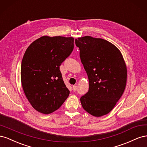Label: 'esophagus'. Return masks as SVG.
<instances>
[{"label": "esophagus", "instance_id": "obj_1", "mask_svg": "<svg viewBox=\"0 0 147 147\" xmlns=\"http://www.w3.org/2000/svg\"><path fill=\"white\" fill-rule=\"evenodd\" d=\"M72 88H73L74 91H76L77 90V86L76 85H74V86H72Z\"/></svg>", "mask_w": 147, "mask_h": 147}]
</instances>
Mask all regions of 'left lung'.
<instances>
[{"label": "left lung", "instance_id": "8db88e82", "mask_svg": "<svg viewBox=\"0 0 147 147\" xmlns=\"http://www.w3.org/2000/svg\"><path fill=\"white\" fill-rule=\"evenodd\" d=\"M89 80V90L80 98L84 110L92 116L108 114L125 90L127 68L122 54L106 40L84 36L75 39Z\"/></svg>", "mask_w": 147, "mask_h": 147}]
</instances>
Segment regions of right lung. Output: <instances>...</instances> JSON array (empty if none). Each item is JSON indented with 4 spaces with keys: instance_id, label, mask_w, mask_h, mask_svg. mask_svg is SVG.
Returning a JSON list of instances; mask_svg holds the SVG:
<instances>
[{
    "instance_id": "obj_1",
    "label": "right lung",
    "mask_w": 147,
    "mask_h": 147,
    "mask_svg": "<svg viewBox=\"0 0 147 147\" xmlns=\"http://www.w3.org/2000/svg\"><path fill=\"white\" fill-rule=\"evenodd\" d=\"M74 38L43 36L26 50L21 67L24 94L37 112L49 114L63 105L70 91L59 66L74 50Z\"/></svg>"
}]
</instances>
